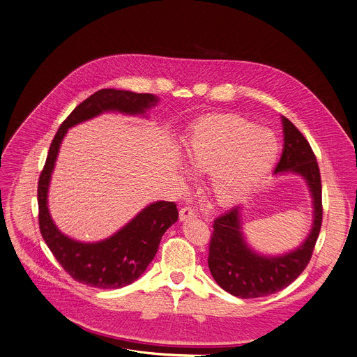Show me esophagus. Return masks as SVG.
<instances>
[{
	"mask_svg": "<svg viewBox=\"0 0 357 357\" xmlns=\"http://www.w3.org/2000/svg\"><path fill=\"white\" fill-rule=\"evenodd\" d=\"M197 213L193 208L190 206H183L181 211H179V218L181 220H186V219H190V218H196Z\"/></svg>",
	"mask_w": 357,
	"mask_h": 357,
	"instance_id": "obj_1",
	"label": "esophagus"
}]
</instances>
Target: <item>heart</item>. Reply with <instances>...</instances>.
I'll return each instance as SVG.
<instances>
[{
	"label": "heart",
	"mask_w": 357,
	"mask_h": 357,
	"mask_svg": "<svg viewBox=\"0 0 357 357\" xmlns=\"http://www.w3.org/2000/svg\"><path fill=\"white\" fill-rule=\"evenodd\" d=\"M278 144L275 137L237 116L202 121L186 146L189 165L212 174L209 190L220 205L245 196L271 169Z\"/></svg>",
	"instance_id": "b5f03b06"
}]
</instances>
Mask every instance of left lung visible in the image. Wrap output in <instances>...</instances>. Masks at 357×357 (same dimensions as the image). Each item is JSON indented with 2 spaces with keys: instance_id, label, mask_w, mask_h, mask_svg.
I'll use <instances>...</instances> for the list:
<instances>
[{
  "instance_id": "obj_1",
  "label": "left lung",
  "mask_w": 357,
  "mask_h": 357,
  "mask_svg": "<svg viewBox=\"0 0 357 357\" xmlns=\"http://www.w3.org/2000/svg\"><path fill=\"white\" fill-rule=\"evenodd\" d=\"M284 149L275 172H296L307 179L314 197L312 231L299 248L281 257H263L252 252L240 233L238 208L213 220L209 241V270L216 282L238 298H261L275 294L307 268L322 226V183L317 157L303 134L285 117Z\"/></svg>"
}]
</instances>
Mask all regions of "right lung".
Here are the masks:
<instances>
[{"instance_id": "add662e5", "label": "right lung", "mask_w": 357, "mask_h": 357, "mask_svg": "<svg viewBox=\"0 0 357 357\" xmlns=\"http://www.w3.org/2000/svg\"><path fill=\"white\" fill-rule=\"evenodd\" d=\"M158 97L149 93L101 89L87 97L66 117L49 146L38 181L39 230L58 263L76 281L100 289H117L134 282L154 260L164 233L178 220L175 202L160 200L145 208L113 237L93 244L62 234L50 219L46 196L58 151L68 128L107 110L142 114Z\"/></svg>"}]
</instances>
